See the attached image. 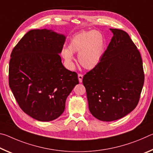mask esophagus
<instances>
[{
	"label": "esophagus",
	"instance_id": "34e87169",
	"mask_svg": "<svg viewBox=\"0 0 153 153\" xmlns=\"http://www.w3.org/2000/svg\"><path fill=\"white\" fill-rule=\"evenodd\" d=\"M82 79H83V75L81 74H78V79H79V82L80 83L82 82Z\"/></svg>",
	"mask_w": 153,
	"mask_h": 153
}]
</instances>
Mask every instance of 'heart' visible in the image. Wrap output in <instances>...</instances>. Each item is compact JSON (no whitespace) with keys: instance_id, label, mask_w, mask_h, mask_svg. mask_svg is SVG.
Masks as SVG:
<instances>
[{"instance_id":"obj_1","label":"heart","mask_w":153,"mask_h":153,"mask_svg":"<svg viewBox=\"0 0 153 153\" xmlns=\"http://www.w3.org/2000/svg\"><path fill=\"white\" fill-rule=\"evenodd\" d=\"M105 40L101 32L84 30L74 35L70 40L68 48L62 50L61 55L67 63L74 60L73 53H78V61L87 69H92L100 63L104 55Z\"/></svg>"}]
</instances>
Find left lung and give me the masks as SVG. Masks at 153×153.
I'll return each instance as SVG.
<instances>
[{"instance_id":"left-lung-1","label":"left lung","mask_w":153,"mask_h":153,"mask_svg":"<svg viewBox=\"0 0 153 153\" xmlns=\"http://www.w3.org/2000/svg\"><path fill=\"white\" fill-rule=\"evenodd\" d=\"M113 36L98 65L83 77L89 110L103 121L123 117L138 105L144 82L140 53L125 31Z\"/></svg>"}]
</instances>
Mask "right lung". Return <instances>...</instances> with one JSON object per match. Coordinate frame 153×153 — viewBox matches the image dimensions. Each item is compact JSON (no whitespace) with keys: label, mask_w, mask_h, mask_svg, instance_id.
Wrapping results in <instances>:
<instances>
[{"label":"right lung","mask_w":153,"mask_h":153,"mask_svg":"<svg viewBox=\"0 0 153 153\" xmlns=\"http://www.w3.org/2000/svg\"><path fill=\"white\" fill-rule=\"evenodd\" d=\"M65 36L50 30H32L13 49L9 87L19 107L30 117L50 121L63 113L77 74L65 67L59 54Z\"/></svg>","instance_id":"obj_1"}]
</instances>
